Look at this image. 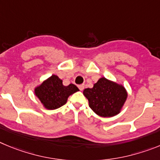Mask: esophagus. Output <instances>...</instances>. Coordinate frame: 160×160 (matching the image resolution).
I'll return each instance as SVG.
<instances>
[{"instance_id":"obj_1","label":"esophagus","mask_w":160,"mask_h":160,"mask_svg":"<svg viewBox=\"0 0 160 160\" xmlns=\"http://www.w3.org/2000/svg\"><path fill=\"white\" fill-rule=\"evenodd\" d=\"M78 88L80 91H83L84 89V85L83 84H80V85L78 86Z\"/></svg>"}]
</instances>
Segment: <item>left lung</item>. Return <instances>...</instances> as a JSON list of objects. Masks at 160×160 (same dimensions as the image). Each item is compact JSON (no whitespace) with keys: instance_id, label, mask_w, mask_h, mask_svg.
I'll list each match as a JSON object with an SVG mask.
<instances>
[{"instance_id":"left-lung-1","label":"left lung","mask_w":160,"mask_h":160,"mask_svg":"<svg viewBox=\"0 0 160 160\" xmlns=\"http://www.w3.org/2000/svg\"><path fill=\"white\" fill-rule=\"evenodd\" d=\"M83 96L88 100L91 109L101 117H112L121 112L128 98L121 83L101 77L92 88H86Z\"/></svg>"}]
</instances>
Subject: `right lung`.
Segmentation results:
<instances>
[{
  "label": "right lung",
  "instance_id": "add662e5",
  "mask_svg": "<svg viewBox=\"0 0 160 160\" xmlns=\"http://www.w3.org/2000/svg\"><path fill=\"white\" fill-rule=\"evenodd\" d=\"M78 91L76 85L70 83L64 86L61 79L52 75L34 88V93L44 108L54 110L65 104L69 96Z\"/></svg>",
  "mask_w": 160,
  "mask_h": 160
}]
</instances>
